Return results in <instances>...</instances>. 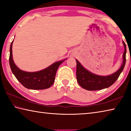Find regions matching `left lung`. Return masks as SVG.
<instances>
[{
    "mask_svg": "<svg viewBox=\"0 0 131 131\" xmlns=\"http://www.w3.org/2000/svg\"><path fill=\"white\" fill-rule=\"evenodd\" d=\"M125 48L123 54V63L119 69L115 73L108 76H100L94 74L81 65L77 60V80L81 87L88 91H97L107 88L112 85L118 78L123 71L126 62V48L125 42L123 41Z\"/></svg>",
    "mask_w": 131,
    "mask_h": 131,
    "instance_id": "left-lung-1",
    "label": "left lung"
}]
</instances>
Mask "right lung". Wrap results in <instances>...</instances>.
Instances as JSON below:
<instances>
[{
    "instance_id": "1",
    "label": "right lung",
    "mask_w": 131,
    "mask_h": 131,
    "mask_svg": "<svg viewBox=\"0 0 131 131\" xmlns=\"http://www.w3.org/2000/svg\"><path fill=\"white\" fill-rule=\"evenodd\" d=\"M13 40L10 48L9 63L12 71L19 82L26 88L34 90L45 89L50 88L54 82L56 74L60 65L66 60L56 62L45 69L37 72L24 71L17 67L12 57Z\"/></svg>"
}]
</instances>
